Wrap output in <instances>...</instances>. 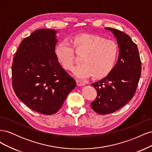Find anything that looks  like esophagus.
<instances>
[{
    "instance_id": "34e87169",
    "label": "esophagus",
    "mask_w": 152,
    "mask_h": 152,
    "mask_svg": "<svg viewBox=\"0 0 152 152\" xmlns=\"http://www.w3.org/2000/svg\"><path fill=\"white\" fill-rule=\"evenodd\" d=\"M77 84L78 86H83L85 85V83L84 82H82L80 80H77Z\"/></svg>"
}]
</instances>
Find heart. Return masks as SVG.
<instances>
[{
    "instance_id": "obj_1",
    "label": "heart",
    "mask_w": 152,
    "mask_h": 152,
    "mask_svg": "<svg viewBox=\"0 0 152 152\" xmlns=\"http://www.w3.org/2000/svg\"><path fill=\"white\" fill-rule=\"evenodd\" d=\"M72 42L76 49L85 52L80 57V64L73 70L77 77L86 79L93 75L95 79H99L111 72L118 55V47L115 42L91 34L75 36ZM55 54L63 67L71 70L74 63L72 45L66 41H61L55 48Z\"/></svg>"
}]
</instances>
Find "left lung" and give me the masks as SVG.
I'll list each match as a JSON object with an SVG mask.
<instances>
[{
  "instance_id": "1",
  "label": "left lung",
  "mask_w": 152,
  "mask_h": 152,
  "mask_svg": "<svg viewBox=\"0 0 152 152\" xmlns=\"http://www.w3.org/2000/svg\"><path fill=\"white\" fill-rule=\"evenodd\" d=\"M104 28L115 37L119 51L118 60L111 72L91 84L98 95L91 107L101 115L113 113L130 102L136 93L141 72L138 49L130 37L117 29Z\"/></svg>"
}]
</instances>
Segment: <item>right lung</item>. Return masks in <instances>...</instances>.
I'll list each match as a JSON object with an SVG mask.
<instances>
[{
  "label": "right lung",
  "instance_id": "1",
  "mask_svg": "<svg viewBox=\"0 0 152 152\" xmlns=\"http://www.w3.org/2000/svg\"><path fill=\"white\" fill-rule=\"evenodd\" d=\"M57 33L47 28L34 31L20 44L12 65V84L17 97L44 115L56 113L76 87L75 80L55 54Z\"/></svg>",
  "mask_w": 152,
  "mask_h": 152
}]
</instances>
